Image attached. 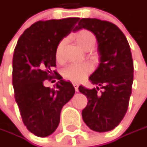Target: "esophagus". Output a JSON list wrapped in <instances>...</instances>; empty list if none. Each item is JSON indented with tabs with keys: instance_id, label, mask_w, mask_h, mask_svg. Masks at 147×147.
Instances as JSON below:
<instances>
[{
	"instance_id": "obj_1",
	"label": "esophagus",
	"mask_w": 147,
	"mask_h": 147,
	"mask_svg": "<svg viewBox=\"0 0 147 147\" xmlns=\"http://www.w3.org/2000/svg\"><path fill=\"white\" fill-rule=\"evenodd\" d=\"M73 85H74V87L76 91H79V84L77 83H73Z\"/></svg>"
}]
</instances>
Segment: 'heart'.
<instances>
[{"label":"heart","instance_id":"heart-1","mask_svg":"<svg viewBox=\"0 0 147 147\" xmlns=\"http://www.w3.org/2000/svg\"><path fill=\"white\" fill-rule=\"evenodd\" d=\"M77 42L85 50H89L95 42L94 34L87 29H81L75 34ZM65 45V39L61 40L55 49V57L58 62L63 61V51ZM92 65L88 63H72L63 69V77L73 82H79L84 79L92 71Z\"/></svg>","mask_w":147,"mask_h":147}]
</instances>
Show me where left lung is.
Masks as SVG:
<instances>
[{
  "mask_svg": "<svg viewBox=\"0 0 147 147\" xmlns=\"http://www.w3.org/2000/svg\"><path fill=\"white\" fill-rule=\"evenodd\" d=\"M82 28L95 35L100 56L99 67L89 79L97 87H79L88 99L82 117L93 131H111L121 123L128 110L134 73L131 47L121 29L110 22L82 18L74 31Z\"/></svg>",
  "mask_w": 147,
  "mask_h": 147,
  "instance_id": "8db88e82",
  "label": "left lung"
}]
</instances>
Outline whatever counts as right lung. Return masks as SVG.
<instances>
[{
  "instance_id": "obj_1",
  "label": "right lung",
  "mask_w": 147,
  "mask_h": 147,
  "mask_svg": "<svg viewBox=\"0 0 147 147\" xmlns=\"http://www.w3.org/2000/svg\"><path fill=\"white\" fill-rule=\"evenodd\" d=\"M79 18L38 21L25 30L14 50L12 84L15 99L27 130L39 137L53 133L63 106L75 93L69 81L62 79L56 67L55 49L68 35ZM57 78L54 89L43 81Z\"/></svg>"
}]
</instances>
